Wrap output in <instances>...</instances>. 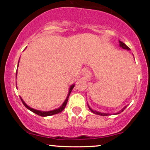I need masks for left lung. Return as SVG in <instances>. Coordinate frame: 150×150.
<instances>
[{
	"mask_svg": "<svg viewBox=\"0 0 150 150\" xmlns=\"http://www.w3.org/2000/svg\"><path fill=\"white\" fill-rule=\"evenodd\" d=\"M119 47H122V49H124V50H127V51H129V50H130V49H129V48L128 47H127V45H125V43H123V42H122L120 41V40H119ZM87 104H88V107L89 108V110H90L92 112H93V113L96 114V115H103V116L111 115V113H105V112H99V111H97V110H93V109L91 108L90 107V105H88V103H87ZM126 107H127V105H125V106L123 108H122V109H121V110H120V111H118V112H115V113H113V114H115V115H117V114H119V113H120V112H122V111H123V110H124V109H125Z\"/></svg>",
	"mask_w": 150,
	"mask_h": 150,
	"instance_id": "left-lung-1",
	"label": "left lung"
}]
</instances>
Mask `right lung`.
Returning a JSON list of instances; mask_svg holds the SVG:
<instances>
[{
  "label": "right lung",
  "mask_w": 150,
  "mask_h": 150,
  "mask_svg": "<svg viewBox=\"0 0 150 150\" xmlns=\"http://www.w3.org/2000/svg\"><path fill=\"white\" fill-rule=\"evenodd\" d=\"M19 62L18 61V67L19 66ZM17 71H18V69H17ZM17 73L18 72H16V78H17ZM75 84L73 83L71 84V85L69 87V93H68V95H67V96L66 98V99H65V100L64 101L63 103L62 104V105L60 106L59 108H56L54 109V110H50V111H43V110H36V109H34L33 108L30 107L29 105H28L26 104V103H25L24 100H23V99L20 96L21 98L22 102H23V105H25V107L27 108L28 109V110H30V111L33 112L34 113L37 114V115H40V116H42V117H46V116H50V115H55V114H57V113H59V112H61L62 110H64V109L65 108V107H66V105L67 103V101H68V99H69V95L71 93V92L72 89L74 88V87Z\"/></svg>",
  "instance_id": "add662e5"
}]
</instances>
